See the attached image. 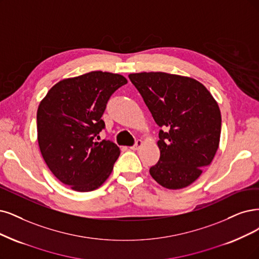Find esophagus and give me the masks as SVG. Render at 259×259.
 <instances>
[{
    "label": "esophagus",
    "mask_w": 259,
    "mask_h": 259,
    "mask_svg": "<svg viewBox=\"0 0 259 259\" xmlns=\"http://www.w3.org/2000/svg\"><path fill=\"white\" fill-rule=\"evenodd\" d=\"M143 145H144V142H143L142 140H138V141L136 142V144L130 147V149H132V150H138V149H140Z\"/></svg>",
    "instance_id": "obj_1"
}]
</instances>
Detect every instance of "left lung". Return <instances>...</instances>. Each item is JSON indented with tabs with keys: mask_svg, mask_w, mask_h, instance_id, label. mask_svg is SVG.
Listing matches in <instances>:
<instances>
[{
	"mask_svg": "<svg viewBox=\"0 0 259 259\" xmlns=\"http://www.w3.org/2000/svg\"><path fill=\"white\" fill-rule=\"evenodd\" d=\"M159 127L158 163L149 173L170 190L183 189L211 163L221 137L218 102L197 80L166 72L130 73Z\"/></svg>",
	"mask_w": 259,
	"mask_h": 259,
	"instance_id": "left-lung-1",
	"label": "left lung"
}]
</instances>
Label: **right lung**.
I'll return each instance as SVG.
<instances>
[{"mask_svg":"<svg viewBox=\"0 0 259 259\" xmlns=\"http://www.w3.org/2000/svg\"><path fill=\"white\" fill-rule=\"evenodd\" d=\"M127 82L118 73L92 71L57 82L38 105L37 140L42 158L70 189L90 192L111 175L120 149L95 138L104 128L101 116L111 95Z\"/></svg>","mask_w":259,"mask_h":259,"instance_id":"right-lung-1","label":"right lung"}]
</instances>
